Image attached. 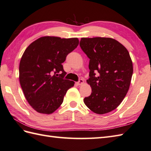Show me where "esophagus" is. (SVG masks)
<instances>
[{"label":"esophagus","mask_w":151,"mask_h":151,"mask_svg":"<svg viewBox=\"0 0 151 151\" xmlns=\"http://www.w3.org/2000/svg\"><path fill=\"white\" fill-rule=\"evenodd\" d=\"M83 83H84L83 79H79V81L78 82H76V85H82Z\"/></svg>","instance_id":"34e87169"}]
</instances>
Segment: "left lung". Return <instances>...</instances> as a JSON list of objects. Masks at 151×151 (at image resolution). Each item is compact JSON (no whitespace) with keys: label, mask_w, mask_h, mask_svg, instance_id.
I'll use <instances>...</instances> for the list:
<instances>
[{"label":"left lung","mask_w":151,"mask_h":151,"mask_svg":"<svg viewBox=\"0 0 151 151\" xmlns=\"http://www.w3.org/2000/svg\"><path fill=\"white\" fill-rule=\"evenodd\" d=\"M79 45L89 60V77L92 88L84 103L92 111L105 114L115 109L130 87L133 65L124 45L110 38H82Z\"/></svg>","instance_id":"1"}]
</instances>
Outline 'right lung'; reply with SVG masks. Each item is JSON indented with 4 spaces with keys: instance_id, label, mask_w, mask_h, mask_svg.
I'll list each match as a JSON object with an SVG mask.
<instances>
[{
    "instance_id": "obj_1",
    "label": "right lung",
    "mask_w": 151,
    "mask_h": 151,
    "mask_svg": "<svg viewBox=\"0 0 151 151\" xmlns=\"http://www.w3.org/2000/svg\"><path fill=\"white\" fill-rule=\"evenodd\" d=\"M78 44L77 38L44 36L24 51L19 64V82L27 100L37 112L53 113L74 85L64 78L66 73L62 64Z\"/></svg>"
}]
</instances>
